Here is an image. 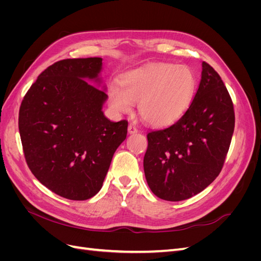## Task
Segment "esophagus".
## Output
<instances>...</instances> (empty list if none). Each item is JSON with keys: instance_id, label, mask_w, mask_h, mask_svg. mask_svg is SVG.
<instances>
[{"instance_id": "obj_1", "label": "esophagus", "mask_w": 261, "mask_h": 261, "mask_svg": "<svg viewBox=\"0 0 261 261\" xmlns=\"http://www.w3.org/2000/svg\"><path fill=\"white\" fill-rule=\"evenodd\" d=\"M127 130H128V133L129 134H135V133H137L138 132V129H137V127L134 124H129L128 125V128H127Z\"/></svg>"}]
</instances>
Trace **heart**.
<instances>
[{
    "label": "heart",
    "instance_id": "heart-1",
    "mask_svg": "<svg viewBox=\"0 0 261 261\" xmlns=\"http://www.w3.org/2000/svg\"><path fill=\"white\" fill-rule=\"evenodd\" d=\"M196 89L192 69L171 63H153L132 70L121 86H109L108 99L117 113H129L138 102L140 116L148 124L162 127L175 123L191 106Z\"/></svg>",
    "mask_w": 261,
    "mask_h": 261
}]
</instances>
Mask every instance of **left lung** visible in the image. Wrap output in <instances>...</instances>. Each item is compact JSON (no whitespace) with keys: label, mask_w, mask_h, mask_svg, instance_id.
Instances as JSON below:
<instances>
[{"label":"left lung","mask_w":261,"mask_h":261,"mask_svg":"<svg viewBox=\"0 0 261 261\" xmlns=\"http://www.w3.org/2000/svg\"><path fill=\"white\" fill-rule=\"evenodd\" d=\"M194 100L177 122L148 133L144 171L161 199L180 201L209 186L222 170L234 132L233 102L219 74L202 62Z\"/></svg>","instance_id":"1"}]
</instances>
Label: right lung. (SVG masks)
<instances>
[{
    "label": "right lung",
    "instance_id": "obj_1",
    "mask_svg": "<svg viewBox=\"0 0 261 261\" xmlns=\"http://www.w3.org/2000/svg\"><path fill=\"white\" fill-rule=\"evenodd\" d=\"M101 58L67 59L38 76L23 97L18 128L30 171L42 185L70 200L102 187L113 154L127 135V121L112 122ZM92 82L97 87L90 84Z\"/></svg>",
    "mask_w": 261,
    "mask_h": 261
}]
</instances>
